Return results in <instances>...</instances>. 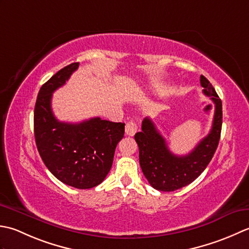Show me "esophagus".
I'll use <instances>...</instances> for the list:
<instances>
[{"instance_id": "34e87169", "label": "esophagus", "mask_w": 249, "mask_h": 249, "mask_svg": "<svg viewBox=\"0 0 249 249\" xmlns=\"http://www.w3.org/2000/svg\"><path fill=\"white\" fill-rule=\"evenodd\" d=\"M136 131H138V125L134 123V121H129L128 124H125V134L129 136H133Z\"/></svg>"}]
</instances>
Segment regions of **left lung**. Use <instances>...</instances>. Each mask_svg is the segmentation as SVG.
<instances>
[{"instance_id": "obj_1", "label": "left lung", "mask_w": 249, "mask_h": 249, "mask_svg": "<svg viewBox=\"0 0 249 249\" xmlns=\"http://www.w3.org/2000/svg\"><path fill=\"white\" fill-rule=\"evenodd\" d=\"M203 93L215 103V114L210 133L195 149L186 156L171 153L166 142L149 118L142 123V131L134 139L139 145L140 164L153 188L159 191H174L191 184L209 165L220 140L222 104L212 84L201 75Z\"/></svg>"}]
</instances>
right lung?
<instances>
[{
	"label": "right lung",
	"instance_id": "obj_1",
	"mask_svg": "<svg viewBox=\"0 0 249 249\" xmlns=\"http://www.w3.org/2000/svg\"><path fill=\"white\" fill-rule=\"evenodd\" d=\"M78 67L75 62L61 69L40 87L34 108V136L40 158L55 178L74 188L89 189L100 185L110 171L124 124L100 117L70 124L54 117L53 93Z\"/></svg>",
	"mask_w": 249,
	"mask_h": 249
}]
</instances>
